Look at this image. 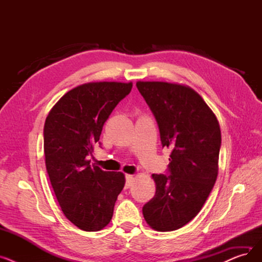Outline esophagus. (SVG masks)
I'll return each mask as SVG.
<instances>
[{
  "instance_id": "esophagus-1",
  "label": "esophagus",
  "mask_w": 262,
  "mask_h": 262,
  "mask_svg": "<svg viewBox=\"0 0 262 262\" xmlns=\"http://www.w3.org/2000/svg\"><path fill=\"white\" fill-rule=\"evenodd\" d=\"M134 180H135L134 175H126V176H125V188H126V189L132 186Z\"/></svg>"
}]
</instances>
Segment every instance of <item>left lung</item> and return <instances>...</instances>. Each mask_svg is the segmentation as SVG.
Returning <instances> with one entry per match:
<instances>
[{
    "instance_id": "8db88e82",
    "label": "left lung",
    "mask_w": 262,
    "mask_h": 262,
    "mask_svg": "<svg viewBox=\"0 0 262 262\" xmlns=\"http://www.w3.org/2000/svg\"><path fill=\"white\" fill-rule=\"evenodd\" d=\"M136 86L157 121L162 147L171 149L168 175H152L156 193L143 206V216L155 230H176L201 211L214 186L221 130L212 110L192 88L164 81Z\"/></svg>"
}]
</instances>
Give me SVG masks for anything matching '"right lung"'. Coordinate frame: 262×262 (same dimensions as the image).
Returning <instances> with one entry per match:
<instances>
[{
  "mask_svg": "<svg viewBox=\"0 0 262 262\" xmlns=\"http://www.w3.org/2000/svg\"><path fill=\"white\" fill-rule=\"evenodd\" d=\"M133 82L96 81L77 86L53 106L43 128L46 166L66 217L85 231L108 225L125 185L122 172L91 166L87 156L100 140L104 123Z\"/></svg>",
  "mask_w": 262,
  "mask_h": 262,
  "instance_id": "obj_1",
  "label": "right lung"
}]
</instances>
